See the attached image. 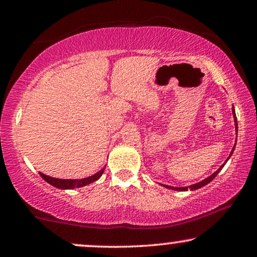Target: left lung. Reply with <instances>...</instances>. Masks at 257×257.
<instances>
[{
	"label": "left lung",
	"mask_w": 257,
	"mask_h": 257,
	"mask_svg": "<svg viewBox=\"0 0 257 257\" xmlns=\"http://www.w3.org/2000/svg\"><path fill=\"white\" fill-rule=\"evenodd\" d=\"M231 112H233V117H234V122H235V131H236V137H237V119H236V114H235V108H234V106L231 107ZM235 146H236V143H235V145H234V147H233V150H231V152H230V154H229V157H228V159L224 161V164L223 165H221V166L219 167V170H217L216 172H214V173L212 174V175H209L208 178H206V179H203L202 181H200V182H198V184H194V185H191V186H188V187H173V186H167V185H163V184H160L161 186H164V187H166V188H170V189H174V191H180V192H185V191H187V189H191V191H195V189H199V188H201V187H203V186H206L207 184H209L210 181L213 180L214 178L216 177L217 174H219V172L222 170L223 168V166L224 165H226V163L228 160L230 159V157H231V154H233V152H234V150H235Z\"/></svg>",
	"instance_id": "8db88e82"
}]
</instances>
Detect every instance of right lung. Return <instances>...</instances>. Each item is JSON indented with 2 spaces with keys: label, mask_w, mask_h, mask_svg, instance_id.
<instances>
[{
  "label": "right lung",
  "mask_w": 257,
  "mask_h": 257,
  "mask_svg": "<svg viewBox=\"0 0 257 257\" xmlns=\"http://www.w3.org/2000/svg\"><path fill=\"white\" fill-rule=\"evenodd\" d=\"M104 170H105V167L101 168L100 171H98L97 173L91 175V177H87V178H84V179H58V178L49 177V175L44 174V173H41V172H40V175L42 178H43V180H45L48 182V184L52 185L56 188L73 189V188L84 187V186L90 185V184H92V182L97 181L98 179H99L101 175H103Z\"/></svg>",
  "instance_id": "add662e5"
}]
</instances>
